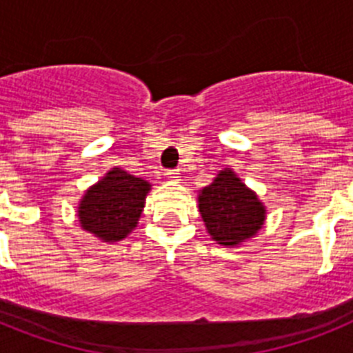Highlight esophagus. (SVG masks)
<instances>
[{
    "mask_svg": "<svg viewBox=\"0 0 353 353\" xmlns=\"http://www.w3.org/2000/svg\"><path fill=\"white\" fill-rule=\"evenodd\" d=\"M180 170H170V171H166V176L170 180H179L180 179Z\"/></svg>",
    "mask_w": 353,
    "mask_h": 353,
    "instance_id": "esophagus-1",
    "label": "esophagus"
}]
</instances>
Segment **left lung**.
Listing matches in <instances>:
<instances>
[{
  "instance_id": "obj_1",
  "label": "left lung",
  "mask_w": 353,
  "mask_h": 353,
  "mask_svg": "<svg viewBox=\"0 0 353 353\" xmlns=\"http://www.w3.org/2000/svg\"><path fill=\"white\" fill-rule=\"evenodd\" d=\"M198 207L207 232L221 245L233 248L252 239L265 223L263 203L235 171H219L198 194Z\"/></svg>"
}]
</instances>
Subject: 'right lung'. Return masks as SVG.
<instances>
[{"label":"right lung","mask_w":353,"mask_h":353,"mask_svg":"<svg viewBox=\"0 0 353 353\" xmlns=\"http://www.w3.org/2000/svg\"><path fill=\"white\" fill-rule=\"evenodd\" d=\"M150 183L120 168H113L84 192L77 217L84 232L102 242L123 240L138 226Z\"/></svg>","instance_id":"1"}]
</instances>
